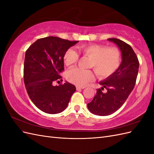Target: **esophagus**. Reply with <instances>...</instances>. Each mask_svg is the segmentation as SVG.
Listing matches in <instances>:
<instances>
[{"mask_svg":"<svg viewBox=\"0 0 154 154\" xmlns=\"http://www.w3.org/2000/svg\"><path fill=\"white\" fill-rule=\"evenodd\" d=\"M76 90H77V91H79V90H80V89H83V88H85V87H80V86H76Z\"/></svg>","mask_w":154,"mask_h":154,"instance_id":"obj_1","label":"esophagus"}]
</instances>
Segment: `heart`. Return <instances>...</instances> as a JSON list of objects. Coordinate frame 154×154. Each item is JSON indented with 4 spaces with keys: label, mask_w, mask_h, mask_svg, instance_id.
<instances>
[{
    "label": "heart",
    "mask_w": 154,
    "mask_h": 154,
    "mask_svg": "<svg viewBox=\"0 0 154 154\" xmlns=\"http://www.w3.org/2000/svg\"><path fill=\"white\" fill-rule=\"evenodd\" d=\"M79 51L83 56L91 59L89 67L94 69L97 76L106 78L114 74L122 63V54L119 49L108 48L103 44H85L79 46ZM63 62L67 66H72L79 59V54L72 48H69L63 54ZM68 81L78 86H84L94 78L91 70H83L78 67L71 69L67 72Z\"/></svg>",
    "instance_id": "b5f03b06"
}]
</instances>
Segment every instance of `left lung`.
<instances>
[{"label": "left lung", "mask_w": 154, "mask_h": 154, "mask_svg": "<svg viewBox=\"0 0 154 154\" xmlns=\"http://www.w3.org/2000/svg\"><path fill=\"white\" fill-rule=\"evenodd\" d=\"M122 51V62L114 74L100 82L102 85L91 102L87 104L92 113L101 116L114 113L123 105L136 84L139 62L132 47L118 38H109ZM107 91L102 92L104 88Z\"/></svg>", "instance_id": "left-lung-1"}]
</instances>
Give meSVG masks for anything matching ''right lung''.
<instances>
[{
    "label": "right lung",
    "instance_id": "obj_1",
    "mask_svg": "<svg viewBox=\"0 0 154 154\" xmlns=\"http://www.w3.org/2000/svg\"><path fill=\"white\" fill-rule=\"evenodd\" d=\"M78 41L57 36L38 39L27 49L24 64V81L27 94L35 106L45 113L54 114L66 109L76 87L62 81L63 54Z\"/></svg>",
    "mask_w": 154,
    "mask_h": 154
}]
</instances>
